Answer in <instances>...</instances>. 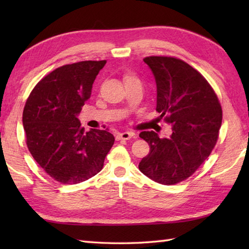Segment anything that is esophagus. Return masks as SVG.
<instances>
[{"instance_id":"1","label":"esophagus","mask_w":249,"mask_h":249,"mask_svg":"<svg viewBox=\"0 0 249 249\" xmlns=\"http://www.w3.org/2000/svg\"><path fill=\"white\" fill-rule=\"evenodd\" d=\"M135 136L134 133H130V131H124V133H120L116 136V138L119 140H129Z\"/></svg>"}]
</instances>
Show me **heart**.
I'll use <instances>...</instances> for the list:
<instances>
[{"mask_svg": "<svg viewBox=\"0 0 249 249\" xmlns=\"http://www.w3.org/2000/svg\"><path fill=\"white\" fill-rule=\"evenodd\" d=\"M133 79H136V78H135V76L130 75V73H127V75H125V77H124L125 82L126 81H129V80H133Z\"/></svg>", "mask_w": 249, "mask_h": 249, "instance_id": "obj_1", "label": "heart"}]
</instances>
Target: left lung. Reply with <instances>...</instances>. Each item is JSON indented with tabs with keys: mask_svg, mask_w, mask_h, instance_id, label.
<instances>
[{
	"mask_svg": "<svg viewBox=\"0 0 249 249\" xmlns=\"http://www.w3.org/2000/svg\"><path fill=\"white\" fill-rule=\"evenodd\" d=\"M155 78L156 111L172 126V134L160 138L142 131L140 138L150 153L139 163L140 171L163 185L189 178L214 149L223 111L209 82L187 63L176 57L149 56L143 60Z\"/></svg>",
	"mask_w": 249,
	"mask_h": 249,
	"instance_id": "8db88e82",
	"label": "left lung"
}]
</instances>
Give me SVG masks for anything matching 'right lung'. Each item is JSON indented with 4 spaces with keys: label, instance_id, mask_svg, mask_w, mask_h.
I'll return each mask as SVG.
<instances>
[{
    "label": "right lung",
    "instance_id": "right-lung-1",
    "mask_svg": "<svg viewBox=\"0 0 249 249\" xmlns=\"http://www.w3.org/2000/svg\"><path fill=\"white\" fill-rule=\"evenodd\" d=\"M105 64L84 61L56 68L36 84L26 100L22 115L26 145L57 182L77 184L94 177L114 143L107 130L86 133L78 119Z\"/></svg>",
    "mask_w": 249,
    "mask_h": 249
}]
</instances>
